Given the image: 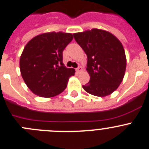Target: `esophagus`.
Returning <instances> with one entry per match:
<instances>
[{
    "mask_svg": "<svg viewBox=\"0 0 149 149\" xmlns=\"http://www.w3.org/2000/svg\"><path fill=\"white\" fill-rule=\"evenodd\" d=\"M76 72H78V73H79V72H81V70H82V68H81V66H80V65H79V66L77 68H76Z\"/></svg>",
    "mask_w": 149,
    "mask_h": 149,
    "instance_id": "esophagus-1",
    "label": "esophagus"
}]
</instances>
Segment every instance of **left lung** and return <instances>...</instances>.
<instances>
[{"mask_svg":"<svg viewBox=\"0 0 149 149\" xmlns=\"http://www.w3.org/2000/svg\"><path fill=\"white\" fill-rule=\"evenodd\" d=\"M88 57L90 81L84 91L96 96H106L117 89L124 77L126 57L123 45L111 33L102 29L73 34Z\"/></svg>","mask_w":149,"mask_h":149,"instance_id":"1","label":"left lung"}]
</instances>
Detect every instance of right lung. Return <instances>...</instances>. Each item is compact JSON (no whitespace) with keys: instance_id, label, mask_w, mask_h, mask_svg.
I'll return each mask as SVG.
<instances>
[{"instance_id":"1","label":"right lung","mask_w":149,"mask_h":149,"mask_svg":"<svg viewBox=\"0 0 149 149\" xmlns=\"http://www.w3.org/2000/svg\"><path fill=\"white\" fill-rule=\"evenodd\" d=\"M71 33H47L26 44L20 58L23 79L30 91L41 97H53L65 91L75 70L63 64V51L73 40Z\"/></svg>"}]
</instances>
